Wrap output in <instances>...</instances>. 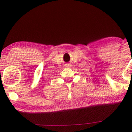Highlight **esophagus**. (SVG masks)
<instances>
[{
    "label": "esophagus",
    "instance_id": "1",
    "mask_svg": "<svg viewBox=\"0 0 132 132\" xmlns=\"http://www.w3.org/2000/svg\"><path fill=\"white\" fill-rule=\"evenodd\" d=\"M66 67H70V64H66Z\"/></svg>",
    "mask_w": 132,
    "mask_h": 132
}]
</instances>
